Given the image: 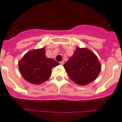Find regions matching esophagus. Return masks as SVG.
<instances>
[{
	"instance_id": "esophagus-1",
	"label": "esophagus",
	"mask_w": 122,
	"mask_h": 122,
	"mask_svg": "<svg viewBox=\"0 0 122 122\" xmlns=\"http://www.w3.org/2000/svg\"><path fill=\"white\" fill-rule=\"evenodd\" d=\"M64 61H61V62H60V64H64Z\"/></svg>"
}]
</instances>
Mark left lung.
Here are the masks:
<instances>
[{"label": "left lung", "mask_w": 122, "mask_h": 122, "mask_svg": "<svg viewBox=\"0 0 122 122\" xmlns=\"http://www.w3.org/2000/svg\"><path fill=\"white\" fill-rule=\"evenodd\" d=\"M64 67L72 81L84 86L97 77L101 72V64L92 51L77 47L73 55L64 64Z\"/></svg>", "instance_id": "1"}]
</instances>
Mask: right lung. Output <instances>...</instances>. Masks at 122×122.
<instances>
[{"instance_id":"obj_1","label":"right lung","mask_w":122,"mask_h":122,"mask_svg":"<svg viewBox=\"0 0 122 122\" xmlns=\"http://www.w3.org/2000/svg\"><path fill=\"white\" fill-rule=\"evenodd\" d=\"M59 64L55 59L47 58L43 47L27 52L18 62V68L26 81L41 84L50 78L52 68Z\"/></svg>"}]
</instances>
